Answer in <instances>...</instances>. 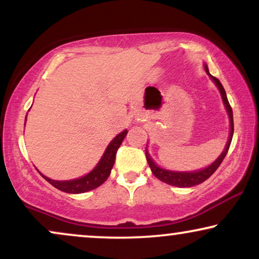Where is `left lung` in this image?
Segmentation results:
<instances>
[{"label": "left lung", "mask_w": 259, "mask_h": 259, "mask_svg": "<svg viewBox=\"0 0 259 259\" xmlns=\"http://www.w3.org/2000/svg\"><path fill=\"white\" fill-rule=\"evenodd\" d=\"M205 70H206V73L208 74V75H210L211 79L213 80L215 86L218 87V90L222 94L223 102H224L226 111H228L229 119H230V127H231V131H230V136H229V140H228V143H226L225 150L223 151V153L217 158V160H215L214 162H212V164L210 166H207L206 168H203V169H200V171H194V172H175V171H168V169L159 167V166L155 165V162L152 160L150 154H148V152L146 150V159H147L148 165H150V167H151L152 173H153V175L157 177L159 180H161V182L168 184V185L177 186V187H191V186H194V185H199V184L205 182V180L208 179L212 175H213V173L215 172V169L219 167V165H221L222 161L224 160L225 155L228 154L230 145H231V140H232V136H233L232 108L229 104L228 97H226L225 90H224V87H223V84L221 83V81H219L217 77L211 75L210 72H208V68H207L206 65H205Z\"/></svg>", "instance_id": "left-lung-1"}]
</instances>
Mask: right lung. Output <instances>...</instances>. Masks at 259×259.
<instances>
[{"label":"right lung","mask_w":259,"mask_h":259,"mask_svg":"<svg viewBox=\"0 0 259 259\" xmlns=\"http://www.w3.org/2000/svg\"><path fill=\"white\" fill-rule=\"evenodd\" d=\"M127 134V130L122 131L121 133H119L114 139H113L109 145L106 148L104 155L100 159V161L98 162V165L88 173V175L81 177V178L73 179V180H66V182H59V180H53L51 178H47L44 175H41L44 178L47 180L49 184H52L53 186L60 191L67 193H83L87 191L97 189L106 182V179L108 178L111 175V169L114 165L115 161V155L118 152V148L121 145L122 140L125 139Z\"/></svg>","instance_id":"add662e5"}]
</instances>
